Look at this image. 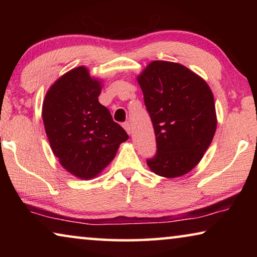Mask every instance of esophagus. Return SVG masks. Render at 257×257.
<instances>
[{"mask_svg": "<svg viewBox=\"0 0 257 257\" xmlns=\"http://www.w3.org/2000/svg\"><path fill=\"white\" fill-rule=\"evenodd\" d=\"M123 128H124V130H125V132H127L128 134L132 133V127H130V123H129V122H124V123H123Z\"/></svg>", "mask_w": 257, "mask_h": 257, "instance_id": "1", "label": "esophagus"}]
</instances>
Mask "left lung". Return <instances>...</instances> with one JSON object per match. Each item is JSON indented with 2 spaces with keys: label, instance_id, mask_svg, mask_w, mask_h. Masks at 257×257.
Returning a JSON list of instances; mask_svg holds the SVG:
<instances>
[{
  "label": "left lung",
  "instance_id": "obj_1",
  "mask_svg": "<svg viewBox=\"0 0 257 257\" xmlns=\"http://www.w3.org/2000/svg\"><path fill=\"white\" fill-rule=\"evenodd\" d=\"M138 82L153 123L156 154L146 162L167 178L186 175L196 167L216 129L214 98L210 87L179 63L153 61Z\"/></svg>",
  "mask_w": 257,
  "mask_h": 257
}]
</instances>
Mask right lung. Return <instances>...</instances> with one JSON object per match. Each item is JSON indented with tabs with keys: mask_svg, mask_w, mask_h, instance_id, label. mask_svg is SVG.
I'll return each mask as SVG.
<instances>
[{
	"mask_svg": "<svg viewBox=\"0 0 257 257\" xmlns=\"http://www.w3.org/2000/svg\"><path fill=\"white\" fill-rule=\"evenodd\" d=\"M99 93V81L78 67L52 85L43 103L51 149L61 165L80 179L97 176L129 138L98 102Z\"/></svg>",
	"mask_w": 257,
	"mask_h": 257,
	"instance_id": "right-lung-1",
	"label": "right lung"
}]
</instances>
